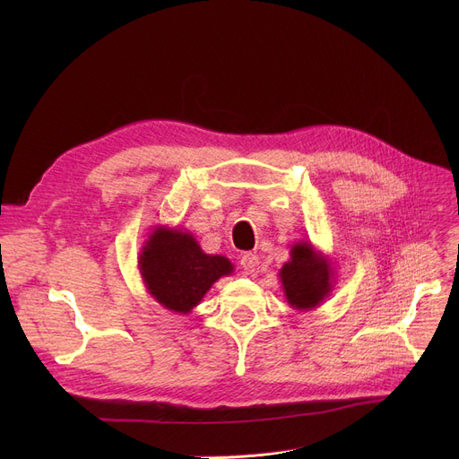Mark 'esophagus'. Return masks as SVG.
<instances>
[{
    "label": "esophagus",
    "instance_id": "1",
    "mask_svg": "<svg viewBox=\"0 0 459 459\" xmlns=\"http://www.w3.org/2000/svg\"><path fill=\"white\" fill-rule=\"evenodd\" d=\"M239 266L244 268V272L247 275L255 277L258 273V270H260V260H258V256L255 253H244L242 258H239Z\"/></svg>",
    "mask_w": 459,
    "mask_h": 459
}]
</instances>
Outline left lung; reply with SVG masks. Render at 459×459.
<instances>
[{
    "mask_svg": "<svg viewBox=\"0 0 459 459\" xmlns=\"http://www.w3.org/2000/svg\"><path fill=\"white\" fill-rule=\"evenodd\" d=\"M279 277L288 305L298 310L320 307L334 284V270L329 258L308 239H299L292 246L290 260L282 264Z\"/></svg>",
    "mask_w": 459,
    "mask_h": 459,
    "instance_id": "8db88e82",
    "label": "left lung"
}]
</instances>
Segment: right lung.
I'll use <instances>...</instances> for the list:
<instances>
[{
	"instance_id": "right-lung-1",
	"label": "right lung",
	"mask_w": 459,
	"mask_h": 459,
	"mask_svg": "<svg viewBox=\"0 0 459 459\" xmlns=\"http://www.w3.org/2000/svg\"><path fill=\"white\" fill-rule=\"evenodd\" d=\"M137 268L147 292L178 315H189L217 279L234 272L229 258L206 255L191 232L165 225L144 239Z\"/></svg>"
}]
</instances>
